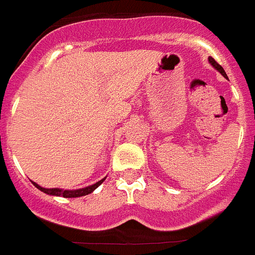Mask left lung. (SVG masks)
<instances>
[{
  "instance_id": "1",
  "label": "left lung",
  "mask_w": 255,
  "mask_h": 255,
  "mask_svg": "<svg viewBox=\"0 0 255 255\" xmlns=\"http://www.w3.org/2000/svg\"><path fill=\"white\" fill-rule=\"evenodd\" d=\"M209 62H211V64H212V65H213V66H215V67H216V69H217V70H218V71H220V73H221V74H222V75H224V76H225V78H227L226 73H225V70H224V69H222V66H221V65H220V64H218V62H217V61H216V60H215V58H212V57H209Z\"/></svg>"
}]
</instances>
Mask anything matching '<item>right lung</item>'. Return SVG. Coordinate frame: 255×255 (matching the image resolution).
Segmentation results:
<instances>
[{
	"mask_svg": "<svg viewBox=\"0 0 255 255\" xmlns=\"http://www.w3.org/2000/svg\"><path fill=\"white\" fill-rule=\"evenodd\" d=\"M103 181H105V179H102V180H101V181L96 182L94 185L87 186V188H84V189H78V190H62V189H44V188H42V186L38 185V184H35V182H33V184H34L35 188H38L40 191H43V193H46V194L56 195V197H64V198H76V197H83V195L91 194L92 191H93L94 189L98 188V186H100Z\"/></svg>",
	"mask_w": 255,
	"mask_h": 255,
	"instance_id": "add662e5",
	"label": "right lung"
}]
</instances>
